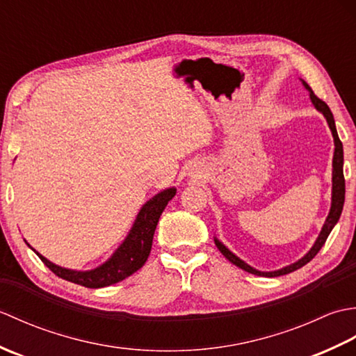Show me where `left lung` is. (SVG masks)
Listing matches in <instances>:
<instances>
[{"label":"left lung","instance_id":"1","mask_svg":"<svg viewBox=\"0 0 356 356\" xmlns=\"http://www.w3.org/2000/svg\"><path fill=\"white\" fill-rule=\"evenodd\" d=\"M303 86L309 90V93H311V101L315 105V108L318 110L320 113H323L324 118H326L329 128L332 131V136H334V142H335V153H334V162H332V166H334V171H332V205H330V211H329V216L326 218V222L323 225V229L320 232L318 238L314 243V246L311 248V251H309L303 259H300L298 261H295L289 266H286L283 269H278V270H272V272H261V270H257L252 266H249L243 260H240L236 254H232L228 248H226L220 240L214 238L216 241V246L218 248V251H220L226 259H228L231 263L236 264L240 269H243L249 274H254V275H260V277H280V275H286L289 274V272L297 270L300 268H303L306 263L311 261L314 257L318 254L320 249L323 248V245L326 243V240L329 237L330 231L334 229V226L337 225V222L339 220V216H341V211H343V205H344V194H346V182H344V172H343V162H344V157H343V143L338 138V133H337V127H335V120H334V115H332L330 108L327 107V104L321 101L318 96H315L312 88L309 87L306 82L303 81Z\"/></svg>","mask_w":356,"mask_h":356}]
</instances>
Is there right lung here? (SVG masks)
<instances>
[{
    "mask_svg": "<svg viewBox=\"0 0 356 356\" xmlns=\"http://www.w3.org/2000/svg\"><path fill=\"white\" fill-rule=\"evenodd\" d=\"M174 195H176V188H168V190H163L156 194L153 199H149L139 211L133 228L128 232L122 245L116 249L107 261L92 270H72L61 268L49 261L41 254H38L33 248L32 249L53 274L67 280V282L92 287V289L119 283L145 264L151 245H153V236L159 218Z\"/></svg>",
    "mask_w": 356,
    "mask_h": 356,
    "instance_id": "add662e5",
    "label": "right lung"
}]
</instances>
